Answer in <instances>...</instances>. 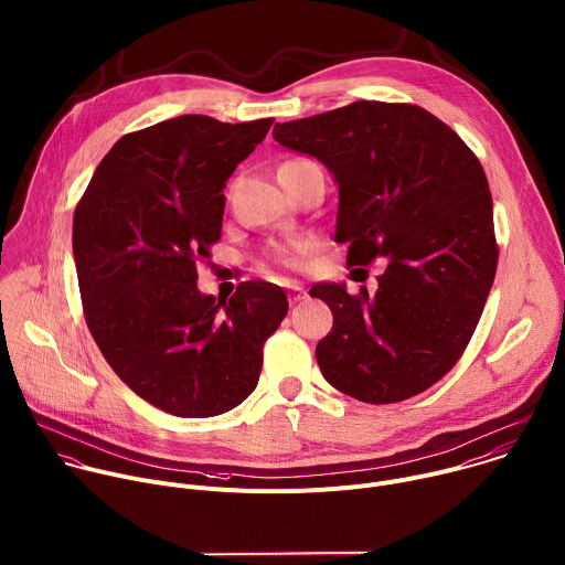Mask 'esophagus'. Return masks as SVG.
Returning <instances> with one entry per match:
<instances>
[{
    "mask_svg": "<svg viewBox=\"0 0 565 565\" xmlns=\"http://www.w3.org/2000/svg\"><path fill=\"white\" fill-rule=\"evenodd\" d=\"M307 298V294H305V289L300 287V285H291L289 287V302H302Z\"/></svg>",
    "mask_w": 565,
    "mask_h": 565,
    "instance_id": "esophagus-1",
    "label": "esophagus"
}]
</instances>
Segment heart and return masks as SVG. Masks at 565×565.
Returning a JSON list of instances; mask_svg holds the SVG:
<instances>
[{
	"label": "heart",
	"instance_id": "obj_1",
	"mask_svg": "<svg viewBox=\"0 0 565 565\" xmlns=\"http://www.w3.org/2000/svg\"><path fill=\"white\" fill-rule=\"evenodd\" d=\"M294 162H296V160H294ZM287 164H289V162H287Z\"/></svg>",
	"mask_w": 565,
	"mask_h": 565
}]
</instances>
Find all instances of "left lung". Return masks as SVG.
Returning <instances> with one entry per match:
<instances>
[{
    "label": "left lung",
    "mask_w": 565,
    "mask_h": 565,
    "mask_svg": "<svg viewBox=\"0 0 565 565\" xmlns=\"http://www.w3.org/2000/svg\"><path fill=\"white\" fill-rule=\"evenodd\" d=\"M338 186L348 267L385 258L374 296L324 282L333 327L316 345L329 385L363 403L425 392L461 359L497 274L492 195L466 142L414 104L352 102L274 127Z\"/></svg>",
    "instance_id": "obj_1"
}]
</instances>
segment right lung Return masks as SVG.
Segmentation results:
<instances>
[{
  "instance_id": "obj_1",
  "label": "right lung",
  "mask_w": 565,
  "mask_h": 565,
  "mask_svg": "<svg viewBox=\"0 0 565 565\" xmlns=\"http://www.w3.org/2000/svg\"><path fill=\"white\" fill-rule=\"evenodd\" d=\"M271 125L180 116L122 136L75 209L73 256L95 343L140 398L173 416L241 405L287 316L278 285L247 280L215 300L195 271L220 238L222 189Z\"/></svg>"
}]
</instances>
